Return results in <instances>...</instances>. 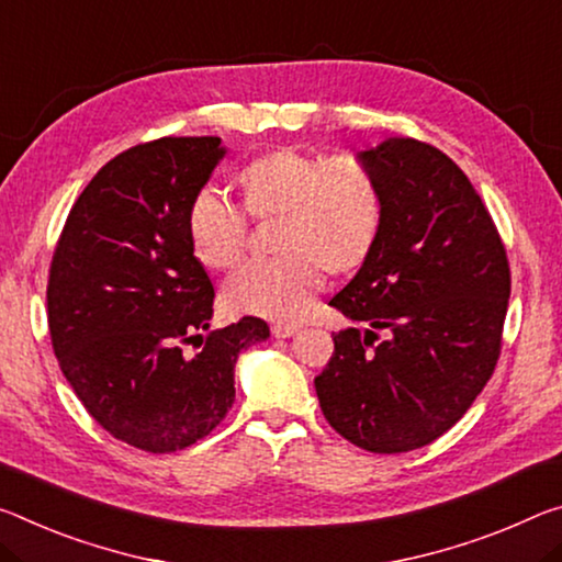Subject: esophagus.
<instances>
[{"label":"esophagus","mask_w":562,"mask_h":562,"mask_svg":"<svg viewBox=\"0 0 562 562\" xmlns=\"http://www.w3.org/2000/svg\"><path fill=\"white\" fill-rule=\"evenodd\" d=\"M297 325H292V323H274L272 325V335L274 337H292L297 333Z\"/></svg>","instance_id":"1"}]
</instances>
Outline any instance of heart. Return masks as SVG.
<instances>
[{"mask_svg":"<svg viewBox=\"0 0 562 562\" xmlns=\"http://www.w3.org/2000/svg\"><path fill=\"white\" fill-rule=\"evenodd\" d=\"M237 187L249 217L274 225L272 260H252L222 284V302L239 315L295 319L323 288V267L347 274L378 243L382 200L375 177L347 157L323 159L278 147L245 165ZM192 252L207 270H227L243 257L249 225L217 190L204 187L187 210Z\"/></svg>","mask_w":562,"mask_h":562,"instance_id":"heart-1","label":"heart"}]
</instances>
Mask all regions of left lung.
<instances>
[{
  "label": "left lung",
  "instance_id": "obj_1",
  "mask_svg": "<svg viewBox=\"0 0 562 562\" xmlns=\"http://www.w3.org/2000/svg\"><path fill=\"white\" fill-rule=\"evenodd\" d=\"M358 159L378 182L380 235L329 305L368 329L333 335L315 390L345 440L395 456L438 440L483 393L501 358L510 265L475 187L438 147L390 137Z\"/></svg>",
  "mask_w": 562,
  "mask_h": 562
}]
</instances>
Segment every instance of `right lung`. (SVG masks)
Wrapping results in <instances>:
<instances>
[{"label":"right lung","instance_id":"1","mask_svg":"<svg viewBox=\"0 0 562 562\" xmlns=\"http://www.w3.org/2000/svg\"><path fill=\"white\" fill-rule=\"evenodd\" d=\"M225 157L220 137H162L110 159L79 194L52 257L47 319L87 413L147 452L184 450L235 403V362L260 317L210 329L215 288L187 210ZM200 339L203 350L181 347Z\"/></svg>","mask_w":562,"mask_h":562}]
</instances>
